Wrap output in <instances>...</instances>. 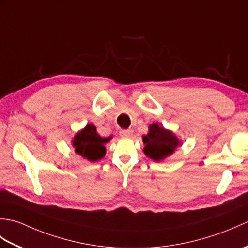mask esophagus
Segmentation results:
<instances>
[{
    "label": "esophagus",
    "instance_id": "34e87169",
    "mask_svg": "<svg viewBox=\"0 0 248 248\" xmlns=\"http://www.w3.org/2000/svg\"><path fill=\"white\" fill-rule=\"evenodd\" d=\"M133 131L131 129H124V130H120V136H123V138H130L131 135H132Z\"/></svg>",
    "mask_w": 248,
    "mask_h": 248
}]
</instances>
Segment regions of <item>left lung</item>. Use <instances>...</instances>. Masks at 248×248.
Returning a JSON list of instances; mask_svg holds the SVG:
<instances>
[{
    "instance_id": "obj_1",
    "label": "left lung",
    "mask_w": 248,
    "mask_h": 248,
    "mask_svg": "<svg viewBox=\"0 0 248 248\" xmlns=\"http://www.w3.org/2000/svg\"><path fill=\"white\" fill-rule=\"evenodd\" d=\"M145 144V155L154 161H162L170 155L180 141L170 131L160 127L157 124H152L149 127V132L143 136Z\"/></svg>"
}]
</instances>
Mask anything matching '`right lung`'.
Listing matches in <instances>:
<instances>
[{"instance_id":"right-lung-1","label":"right lung","mask_w":248,"mask_h":248,"mask_svg":"<svg viewBox=\"0 0 248 248\" xmlns=\"http://www.w3.org/2000/svg\"><path fill=\"white\" fill-rule=\"evenodd\" d=\"M110 138L103 139L97 133L96 127L88 124L85 129L78 132L73 139V146L78 155L94 162L102 159L105 155V147Z\"/></svg>"}]
</instances>
